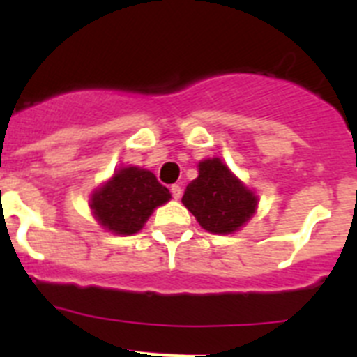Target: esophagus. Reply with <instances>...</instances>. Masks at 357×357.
Instances as JSON below:
<instances>
[{"instance_id": "obj_1", "label": "esophagus", "mask_w": 357, "mask_h": 357, "mask_svg": "<svg viewBox=\"0 0 357 357\" xmlns=\"http://www.w3.org/2000/svg\"><path fill=\"white\" fill-rule=\"evenodd\" d=\"M169 191H172V195H173V198H175V200H178V198L182 197V188L178 184H173L172 188H169Z\"/></svg>"}]
</instances>
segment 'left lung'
<instances>
[{
	"label": "left lung",
	"mask_w": 357,
	"mask_h": 357,
	"mask_svg": "<svg viewBox=\"0 0 357 357\" xmlns=\"http://www.w3.org/2000/svg\"><path fill=\"white\" fill-rule=\"evenodd\" d=\"M182 204L207 232L232 234L254 216L257 197L213 157L198 164V176L185 188Z\"/></svg>",
	"instance_id": "obj_1"
}]
</instances>
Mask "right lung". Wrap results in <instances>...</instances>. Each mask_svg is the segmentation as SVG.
I'll return each instance as SVG.
<instances>
[{
  "mask_svg": "<svg viewBox=\"0 0 357 357\" xmlns=\"http://www.w3.org/2000/svg\"><path fill=\"white\" fill-rule=\"evenodd\" d=\"M172 198L151 172L137 166L121 168L91 197L96 222L119 236L139 232L153 209Z\"/></svg>",
  "mask_w": 357,
  "mask_h": 357,
  "instance_id": "1",
  "label": "right lung"
}]
</instances>
